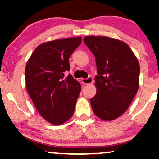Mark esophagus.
<instances>
[{
    "label": "esophagus",
    "mask_w": 159,
    "mask_h": 159,
    "mask_svg": "<svg viewBox=\"0 0 159 159\" xmlns=\"http://www.w3.org/2000/svg\"><path fill=\"white\" fill-rule=\"evenodd\" d=\"M81 81L84 84H92V82H93V80H92V77L89 76L87 78H82Z\"/></svg>",
    "instance_id": "34e87169"
}]
</instances>
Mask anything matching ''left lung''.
I'll use <instances>...</instances> for the list:
<instances>
[{
    "mask_svg": "<svg viewBox=\"0 0 159 159\" xmlns=\"http://www.w3.org/2000/svg\"><path fill=\"white\" fill-rule=\"evenodd\" d=\"M84 42L95 56L97 65V92L90 99L92 110L100 119L115 120L125 112L138 91V60L129 46L120 40L89 36Z\"/></svg>",
    "mask_w": 159,
    "mask_h": 159,
    "instance_id": "obj_1",
    "label": "left lung"
}]
</instances>
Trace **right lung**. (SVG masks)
Segmentation results:
<instances>
[{
    "mask_svg": "<svg viewBox=\"0 0 159 159\" xmlns=\"http://www.w3.org/2000/svg\"><path fill=\"white\" fill-rule=\"evenodd\" d=\"M81 37L53 40L39 45L25 66L26 89L38 112L48 122L61 125L71 118L81 84L69 74V59Z\"/></svg>",
    "mask_w": 159,
    "mask_h": 159,
    "instance_id": "obj_1",
    "label": "right lung"
}]
</instances>
